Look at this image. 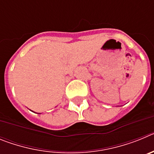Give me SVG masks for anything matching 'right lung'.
Wrapping results in <instances>:
<instances>
[{"label":"right lung","instance_id":"obj_1","mask_svg":"<svg viewBox=\"0 0 154 154\" xmlns=\"http://www.w3.org/2000/svg\"><path fill=\"white\" fill-rule=\"evenodd\" d=\"M39 114H40V113H39Z\"/></svg>","mask_w":154,"mask_h":154}]
</instances>
